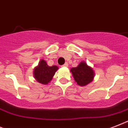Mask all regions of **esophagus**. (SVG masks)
Returning a JSON list of instances; mask_svg holds the SVG:
<instances>
[{
  "label": "esophagus",
  "mask_w": 128,
  "mask_h": 128,
  "mask_svg": "<svg viewBox=\"0 0 128 128\" xmlns=\"http://www.w3.org/2000/svg\"><path fill=\"white\" fill-rule=\"evenodd\" d=\"M68 66V64L67 63V62H66V63L64 64V65H62V67H67Z\"/></svg>",
  "instance_id": "esophagus-1"
}]
</instances>
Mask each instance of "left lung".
Here are the masks:
<instances>
[{
  "label": "left lung",
  "mask_w": 128,
  "mask_h": 128,
  "mask_svg": "<svg viewBox=\"0 0 128 128\" xmlns=\"http://www.w3.org/2000/svg\"><path fill=\"white\" fill-rule=\"evenodd\" d=\"M74 80L80 86H84L93 80L94 72L90 66H88L86 62H81L77 67L70 70Z\"/></svg>",
  "instance_id": "8db88e82"
}]
</instances>
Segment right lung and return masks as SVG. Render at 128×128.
Returning a JSON list of instances; mask_svg holds the SVG:
<instances>
[{"mask_svg":"<svg viewBox=\"0 0 128 128\" xmlns=\"http://www.w3.org/2000/svg\"><path fill=\"white\" fill-rule=\"evenodd\" d=\"M57 66H49L44 60H41L38 65L34 69V77L37 82L42 84H48L52 80L55 72L58 70Z\"/></svg>","mask_w":128,"mask_h":128,"instance_id":"add662e5","label":"right lung"}]
</instances>
